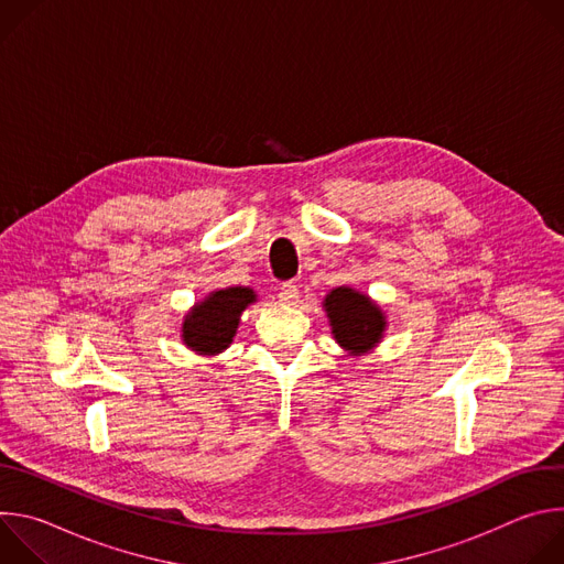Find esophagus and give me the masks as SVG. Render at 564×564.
<instances>
[{
    "label": "esophagus",
    "mask_w": 564,
    "mask_h": 564,
    "mask_svg": "<svg viewBox=\"0 0 564 564\" xmlns=\"http://www.w3.org/2000/svg\"><path fill=\"white\" fill-rule=\"evenodd\" d=\"M279 301L283 305H294L299 301V285L296 283H283L281 290H279Z\"/></svg>",
    "instance_id": "esophagus-1"
}]
</instances>
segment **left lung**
<instances>
[{"label":"left lung","mask_w":564,"mask_h":564,"mask_svg":"<svg viewBox=\"0 0 564 564\" xmlns=\"http://www.w3.org/2000/svg\"><path fill=\"white\" fill-rule=\"evenodd\" d=\"M335 341L350 355L361 357L375 350L388 328L386 312L368 294L350 285H339L324 296Z\"/></svg>","instance_id":"8db88e82"}]
</instances>
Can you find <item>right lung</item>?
Wrapping results in <instances>:
<instances>
[{
    "label": "right lung",
    "mask_w": 564,
    "mask_h": 564,
    "mask_svg": "<svg viewBox=\"0 0 564 564\" xmlns=\"http://www.w3.org/2000/svg\"><path fill=\"white\" fill-rule=\"evenodd\" d=\"M252 303H257V292L252 288L236 285L212 290L183 316V344L203 357L220 355L236 337L240 314Z\"/></svg>",
    "instance_id": "1"
}]
</instances>
